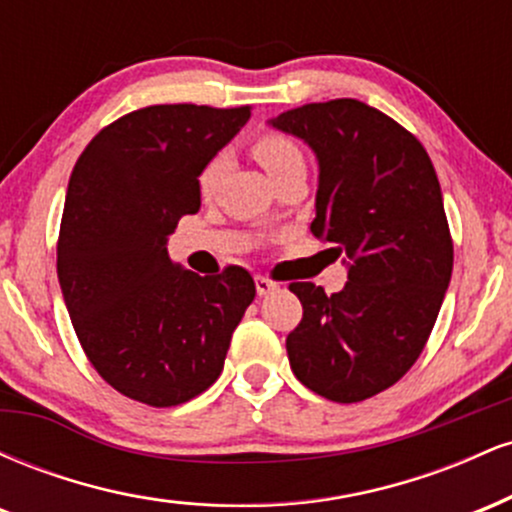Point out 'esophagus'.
<instances>
[{
  "instance_id": "1",
  "label": "esophagus",
  "mask_w": 512,
  "mask_h": 512,
  "mask_svg": "<svg viewBox=\"0 0 512 512\" xmlns=\"http://www.w3.org/2000/svg\"><path fill=\"white\" fill-rule=\"evenodd\" d=\"M255 289H257V296H267V293L279 289V284H276V281H272V279H267V276L257 274L255 276Z\"/></svg>"
}]
</instances>
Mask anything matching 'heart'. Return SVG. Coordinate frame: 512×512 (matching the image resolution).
Here are the masks:
<instances>
[{"label":"heart","mask_w":512,"mask_h":512,"mask_svg":"<svg viewBox=\"0 0 512 512\" xmlns=\"http://www.w3.org/2000/svg\"><path fill=\"white\" fill-rule=\"evenodd\" d=\"M250 154L255 156V161L267 170L269 178L279 180L281 175L291 173V170H305V156L289 134L279 132V129H262L252 137L250 142ZM223 173H226V158L214 156L204 163V168L199 170L197 187L199 195L211 197L219 190Z\"/></svg>","instance_id":"1"}]
</instances>
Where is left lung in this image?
Returning <instances> with one entry per match:
<instances>
[{
	"label": "left lung",
	"instance_id": "1",
	"mask_svg": "<svg viewBox=\"0 0 512 512\" xmlns=\"http://www.w3.org/2000/svg\"><path fill=\"white\" fill-rule=\"evenodd\" d=\"M269 125L315 151L310 231L349 260V281L332 296L313 281L289 284L303 305L286 337L291 370L315 395L363 402L414 366L450 284L436 168L414 134L354 98L301 105Z\"/></svg>",
	"mask_w": 512,
	"mask_h": 512
}]
</instances>
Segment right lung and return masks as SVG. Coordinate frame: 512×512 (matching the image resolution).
I'll list each match as a JSON object with an SVG mask.
<instances>
[{"label": "right lung", "mask_w": 512, "mask_h": 512, "mask_svg": "<svg viewBox=\"0 0 512 512\" xmlns=\"http://www.w3.org/2000/svg\"><path fill=\"white\" fill-rule=\"evenodd\" d=\"M250 105H149L81 151L64 199L57 276L81 349L120 395L178 407L216 383L255 298L248 269L199 276L166 240L197 214L199 170L248 122Z\"/></svg>", "instance_id": "add662e5"}]
</instances>
